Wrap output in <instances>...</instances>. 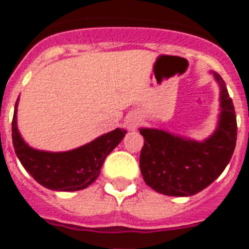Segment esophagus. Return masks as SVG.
I'll use <instances>...</instances> for the list:
<instances>
[{"label": "esophagus", "instance_id": "34e87169", "mask_svg": "<svg viewBox=\"0 0 249 249\" xmlns=\"http://www.w3.org/2000/svg\"><path fill=\"white\" fill-rule=\"evenodd\" d=\"M138 125H139V119L137 118V116H129V118L126 119V126H128L130 130L137 128Z\"/></svg>", "mask_w": 249, "mask_h": 249}]
</instances>
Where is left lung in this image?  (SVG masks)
Wrapping results in <instances>:
<instances>
[{
  "instance_id": "8db88e82",
  "label": "left lung",
  "mask_w": 249,
  "mask_h": 249,
  "mask_svg": "<svg viewBox=\"0 0 249 249\" xmlns=\"http://www.w3.org/2000/svg\"><path fill=\"white\" fill-rule=\"evenodd\" d=\"M221 115L216 131L205 142H196L157 129H141L144 144L139 167L145 184L166 196L187 197L203 191L225 170L236 143V116L223 78Z\"/></svg>"
}]
</instances>
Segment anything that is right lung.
Listing matches in <instances>:
<instances>
[{"label":"right lung","mask_w":249,"mask_h":249,"mask_svg":"<svg viewBox=\"0 0 249 249\" xmlns=\"http://www.w3.org/2000/svg\"><path fill=\"white\" fill-rule=\"evenodd\" d=\"M16 110L13 118V144L20 162L39 184L48 189L74 192L84 189L96 180L105 159L121 142L126 131L115 130L68 152H44L30 148L20 137L16 126Z\"/></svg>","instance_id":"1"}]
</instances>
